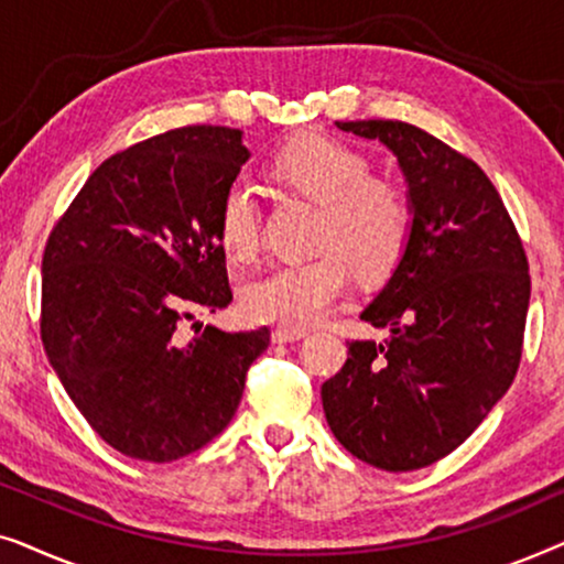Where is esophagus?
<instances>
[{
	"instance_id": "obj_1",
	"label": "esophagus",
	"mask_w": 564,
	"mask_h": 564,
	"mask_svg": "<svg viewBox=\"0 0 564 564\" xmlns=\"http://www.w3.org/2000/svg\"><path fill=\"white\" fill-rule=\"evenodd\" d=\"M307 330L305 328H290V326H276L272 330V341L274 344H292V341H300V338H305Z\"/></svg>"
}]
</instances>
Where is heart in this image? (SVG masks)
I'll return each instance as SVG.
<instances>
[{
    "label": "heart",
    "mask_w": 564,
    "mask_h": 564,
    "mask_svg": "<svg viewBox=\"0 0 564 564\" xmlns=\"http://www.w3.org/2000/svg\"><path fill=\"white\" fill-rule=\"evenodd\" d=\"M274 172L323 205L313 259L284 261L243 288V311L257 321L307 328L334 311L351 280H380L403 259L411 207L390 182L369 176V161L336 138L307 133L284 145ZM218 238L234 261L259 251L261 205L251 180L236 176L220 197Z\"/></svg>",
    "instance_id": "1"
}]
</instances>
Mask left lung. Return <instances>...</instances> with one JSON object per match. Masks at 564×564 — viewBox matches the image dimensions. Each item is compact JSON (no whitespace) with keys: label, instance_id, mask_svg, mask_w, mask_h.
Wrapping results in <instances>:
<instances>
[{"label":"left lung","instance_id":"1","mask_svg":"<svg viewBox=\"0 0 564 564\" xmlns=\"http://www.w3.org/2000/svg\"><path fill=\"white\" fill-rule=\"evenodd\" d=\"M380 141L408 184L411 238L359 318L390 328L351 341L323 382V413L344 449L408 473L457 449L511 388L531 280L498 189L473 159L400 120L336 122Z\"/></svg>","mask_w":564,"mask_h":564}]
</instances>
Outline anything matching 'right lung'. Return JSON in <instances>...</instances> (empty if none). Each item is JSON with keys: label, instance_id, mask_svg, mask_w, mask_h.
<instances>
[{"label": "right lung", "instance_id": "add662e5", "mask_svg": "<svg viewBox=\"0 0 564 564\" xmlns=\"http://www.w3.org/2000/svg\"><path fill=\"white\" fill-rule=\"evenodd\" d=\"M236 128L187 126L102 161L43 251L51 367L112 449L174 462L220 434L269 328L182 323L234 300L220 197L249 161Z\"/></svg>", "mask_w": 564, "mask_h": 564}]
</instances>
